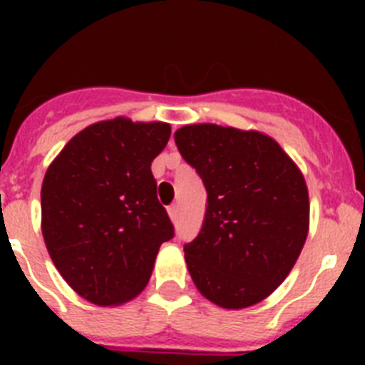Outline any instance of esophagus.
Wrapping results in <instances>:
<instances>
[{
	"label": "esophagus",
	"mask_w": 365,
	"mask_h": 365,
	"mask_svg": "<svg viewBox=\"0 0 365 365\" xmlns=\"http://www.w3.org/2000/svg\"><path fill=\"white\" fill-rule=\"evenodd\" d=\"M168 214H170V219H172V221H177V219H179V206H170V208H168Z\"/></svg>",
	"instance_id": "obj_1"
}]
</instances>
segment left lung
Returning a JSON list of instances; mask_svg holds the SVG:
<instances>
[{
    "mask_svg": "<svg viewBox=\"0 0 365 365\" xmlns=\"http://www.w3.org/2000/svg\"><path fill=\"white\" fill-rule=\"evenodd\" d=\"M175 144L208 193L201 232L185 245L190 276L219 307L256 305L282 285L307 240L305 179L259 131L190 124Z\"/></svg>",
    "mask_w": 365,
    "mask_h": 365,
    "instance_id": "left-lung-1",
    "label": "left lung"
}]
</instances>
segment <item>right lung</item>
<instances>
[{"instance_id": "add662e5", "label": "right lung", "mask_w": 365, "mask_h": 365, "mask_svg": "<svg viewBox=\"0 0 365 365\" xmlns=\"http://www.w3.org/2000/svg\"><path fill=\"white\" fill-rule=\"evenodd\" d=\"M170 135L166 122H96L74 135L45 172V247L87 302L109 307L140 294L160 245L173 237L151 173Z\"/></svg>"}]
</instances>
